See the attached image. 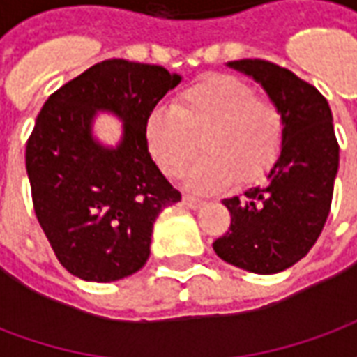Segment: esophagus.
<instances>
[{"label": "esophagus", "mask_w": 357, "mask_h": 357, "mask_svg": "<svg viewBox=\"0 0 357 357\" xmlns=\"http://www.w3.org/2000/svg\"><path fill=\"white\" fill-rule=\"evenodd\" d=\"M183 204H185L187 208L199 210L204 206V201H202V199H197V197H191V195H183Z\"/></svg>", "instance_id": "1"}]
</instances>
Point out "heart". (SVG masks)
<instances>
[{
    "instance_id": "b5f03b06",
    "label": "heart",
    "mask_w": 357,
    "mask_h": 357,
    "mask_svg": "<svg viewBox=\"0 0 357 357\" xmlns=\"http://www.w3.org/2000/svg\"><path fill=\"white\" fill-rule=\"evenodd\" d=\"M151 158L168 178L187 174L199 193L224 191L239 178L256 181L275 164L283 147L284 120L275 102L231 74H210L179 91L174 107H156L143 126Z\"/></svg>"
}]
</instances>
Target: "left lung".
Segmentation results:
<instances>
[{"label": "left lung", "mask_w": 357, "mask_h": 357, "mask_svg": "<svg viewBox=\"0 0 357 357\" xmlns=\"http://www.w3.org/2000/svg\"><path fill=\"white\" fill-rule=\"evenodd\" d=\"M229 68L258 82L283 112V147L266 185L224 199L229 231L214 241L224 262L252 273H279L314 247L327 216L338 172V143L329 102L283 66L243 59Z\"/></svg>", "instance_id": "left-lung-1"}]
</instances>
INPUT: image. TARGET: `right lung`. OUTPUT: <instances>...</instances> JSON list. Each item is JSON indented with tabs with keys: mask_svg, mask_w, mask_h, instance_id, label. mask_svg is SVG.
Returning a JSON list of instances; mask_svg holds the SVG:
<instances>
[{
	"mask_svg": "<svg viewBox=\"0 0 357 357\" xmlns=\"http://www.w3.org/2000/svg\"><path fill=\"white\" fill-rule=\"evenodd\" d=\"M181 82L164 66L109 59L59 88L36 118L26 172L38 222L73 275L110 283L139 271L153 224L181 201L153 162L143 126ZM97 112L123 122L114 148L93 135Z\"/></svg>",
	"mask_w": 357,
	"mask_h": 357,
	"instance_id": "1",
	"label": "right lung"
}]
</instances>
